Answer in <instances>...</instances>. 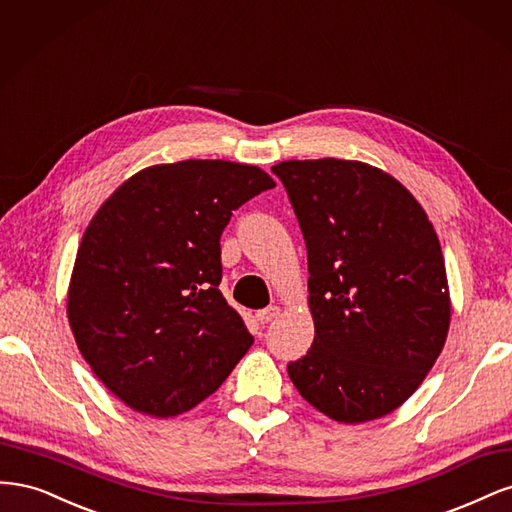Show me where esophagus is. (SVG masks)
Returning a JSON list of instances; mask_svg holds the SVG:
<instances>
[{"mask_svg": "<svg viewBox=\"0 0 512 512\" xmlns=\"http://www.w3.org/2000/svg\"><path fill=\"white\" fill-rule=\"evenodd\" d=\"M280 312H282L280 305H269V307H265V309H258V312H256V320H258L260 324H267V322H271V320H275L277 316H280Z\"/></svg>", "mask_w": 512, "mask_h": 512, "instance_id": "34e87169", "label": "esophagus"}]
</instances>
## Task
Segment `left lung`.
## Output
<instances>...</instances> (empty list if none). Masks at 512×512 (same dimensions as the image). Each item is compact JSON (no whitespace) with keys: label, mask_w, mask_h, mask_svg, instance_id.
I'll return each mask as SVG.
<instances>
[{"label":"left lung","mask_w":512,"mask_h":512,"mask_svg":"<svg viewBox=\"0 0 512 512\" xmlns=\"http://www.w3.org/2000/svg\"><path fill=\"white\" fill-rule=\"evenodd\" d=\"M271 170L305 239L316 331L288 376L333 421H376L421 386L446 344L451 290L436 228L378 166L320 158Z\"/></svg>","instance_id":"1"}]
</instances>
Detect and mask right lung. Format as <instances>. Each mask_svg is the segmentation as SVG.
I'll use <instances>...</instances> for the list:
<instances>
[{
	"label": "right lung",
	"instance_id": "add662e5",
	"mask_svg": "<svg viewBox=\"0 0 512 512\" xmlns=\"http://www.w3.org/2000/svg\"><path fill=\"white\" fill-rule=\"evenodd\" d=\"M271 188L252 164H153L91 218L70 275L68 322L91 371L134 412L192 410L254 344L218 288L220 235L232 211Z\"/></svg>",
	"mask_w": 512,
	"mask_h": 512
}]
</instances>
